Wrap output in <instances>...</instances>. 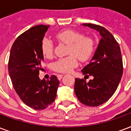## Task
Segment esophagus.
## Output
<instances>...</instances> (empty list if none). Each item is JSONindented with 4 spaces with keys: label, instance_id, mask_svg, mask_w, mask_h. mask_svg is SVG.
Returning a JSON list of instances; mask_svg holds the SVG:
<instances>
[{
    "label": "esophagus",
    "instance_id": "esophagus-1",
    "mask_svg": "<svg viewBox=\"0 0 131 131\" xmlns=\"http://www.w3.org/2000/svg\"><path fill=\"white\" fill-rule=\"evenodd\" d=\"M62 76H63L62 74H58V75H57V77H58V80H61L62 78Z\"/></svg>",
    "mask_w": 131,
    "mask_h": 131
}]
</instances>
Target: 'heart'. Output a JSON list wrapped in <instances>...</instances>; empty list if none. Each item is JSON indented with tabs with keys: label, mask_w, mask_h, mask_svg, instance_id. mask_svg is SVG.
<instances>
[{
	"label": "heart",
	"mask_w": 131,
	"mask_h": 131,
	"mask_svg": "<svg viewBox=\"0 0 131 131\" xmlns=\"http://www.w3.org/2000/svg\"><path fill=\"white\" fill-rule=\"evenodd\" d=\"M60 42L68 44L67 57L60 58L54 62L53 70L67 73L78 66V58L81 62H87L95 50V43L92 38L85 37L80 32L73 30H64L56 35ZM53 44L51 40L43 38L41 42V51L44 58H51L53 55Z\"/></svg>",
	"instance_id": "obj_1"
}]
</instances>
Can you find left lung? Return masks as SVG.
Segmentation results:
<instances>
[{
	"label": "left lung",
	"mask_w": 131,
	"mask_h": 131,
	"mask_svg": "<svg viewBox=\"0 0 131 131\" xmlns=\"http://www.w3.org/2000/svg\"><path fill=\"white\" fill-rule=\"evenodd\" d=\"M83 25L99 31L101 39L90 64L81 71L94 78L89 82L85 78H75L74 91L83 104L94 107L106 102L115 92L123 74L122 57L119 43L107 29L93 24Z\"/></svg>",
	"instance_id": "obj_1"
}]
</instances>
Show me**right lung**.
I'll return each instance as SVG.
<instances>
[{"mask_svg":"<svg viewBox=\"0 0 131 131\" xmlns=\"http://www.w3.org/2000/svg\"><path fill=\"white\" fill-rule=\"evenodd\" d=\"M48 27L38 25L20 35L12 46L9 58L13 88L21 100L35 110H43L55 101L60 83L55 75L47 80L39 78L43 62L41 42Z\"/></svg>","mask_w":131,"mask_h":131,"instance_id":"add662e5","label":"right lung"}]
</instances>
